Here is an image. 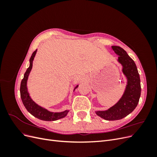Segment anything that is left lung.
<instances>
[{
    "label": "left lung",
    "instance_id": "1",
    "mask_svg": "<svg viewBox=\"0 0 157 157\" xmlns=\"http://www.w3.org/2000/svg\"><path fill=\"white\" fill-rule=\"evenodd\" d=\"M111 48L119 56L118 61L122 65V72L126 75L128 83L122 97L115 105L107 111L96 112L98 116L107 121L120 120L129 115L137 107L141 96L140 75L134 60L121 47L112 46Z\"/></svg>",
    "mask_w": 157,
    "mask_h": 157
}]
</instances>
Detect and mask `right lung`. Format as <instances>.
Masks as SVG:
<instances>
[{"label": "right lung", "instance_id": "right-lung-1", "mask_svg": "<svg viewBox=\"0 0 157 157\" xmlns=\"http://www.w3.org/2000/svg\"><path fill=\"white\" fill-rule=\"evenodd\" d=\"M36 50L33 52L31 58L29 59L30 61V65L29 68H28L26 71V72L24 74V77L22 79L21 82V86H20V95L22 102L24 105L25 107L26 108L28 112H29L32 115L34 116L35 117L39 118V119L46 121H53L60 119L65 117L67 115V113L69 111L66 110L63 112L61 113H52L50 112L48 110H46L44 108H42L40 106L38 105L34 101H33L31 98L29 96V94L27 92V81L28 77L30 71L33 67V61L35 58V56L36 54ZM78 87V85L75 88L76 89ZM74 89V90H75Z\"/></svg>", "mask_w": 157, "mask_h": 157}]
</instances>
